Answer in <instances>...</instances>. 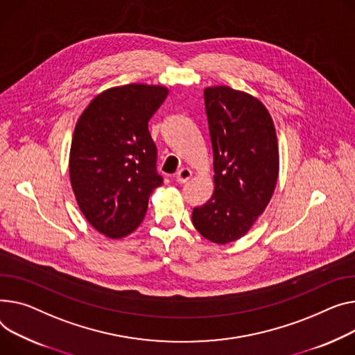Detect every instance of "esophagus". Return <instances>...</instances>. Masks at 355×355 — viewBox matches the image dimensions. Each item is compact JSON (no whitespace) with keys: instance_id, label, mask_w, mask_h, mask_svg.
Masks as SVG:
<instances>
[{"instance_id":"obj_1","label":"esophagus","mask_w":355,"mask_h":355,"mask_svg":"<svg viewBox=\"0 0 355 355\" xmlns=\"http://www.w3.org/2000/svg\"><path fill=\"white\" fill-rule=\"evenodd\" d=\"M193 177V173L190 168H181L177 175H175V181L178 184H185L188 180H190Z\"/></svg>"}]
</instances>
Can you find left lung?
I'll return each mask as SVG.
<instances>
[{
  "instance_id": "8db88e82",
  "label": "left lung",
  "mask_w": 355,
  "mask_h": 355,
  "mask_svg": "<svg viewBox=\"0 0 355 355\" xmlns=\"http://www.w3.org/2000/svg\"><path fill=\"white\" fill-rule=\"evenodd\" d=\"M214 155V193L193 209L204 239L228 244L248 232L268 205L278 178L272 118L250 94L227 85L204 89Z\"/></svg>"
}]
</instances>
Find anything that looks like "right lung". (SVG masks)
<instances>
[{
	"mask_svg": "<svg viewBox=\"0 0 355 355\" xmlns=\"http://www.w3.org/2000/svg\"><path fill=\"white\" fill-rule=\"evenodd\" d=\"M168 96L162 85L128 84L103 91L78 118L69 150V180L87 221L123 239L144 220L162 184L148 121Z\"/></svg>",
	"mask_w": 355,
	"mask_h": 355,
	"instance_id": "right-lung-1",
	"label": "right lung"
}]
</instances>
